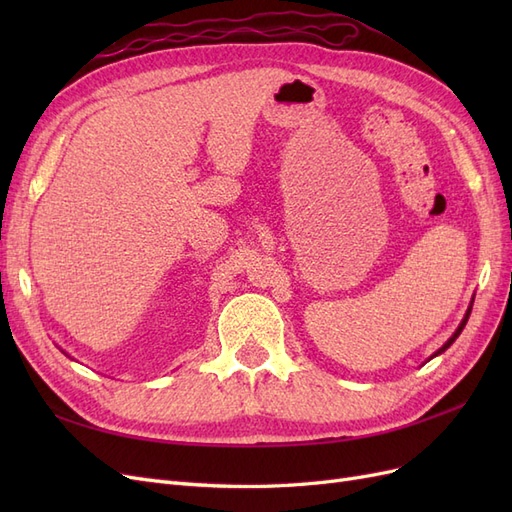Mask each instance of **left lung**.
<instances>
[{"mask_svg":"<svg viewBox=\"0 0 512 512\" xmlns=\"http://www.w3.org/2000/svg\"><path fill=\"white\" fill-rule=\"evenodd\" d=\"M472 303H474V299H472ZM470 312H472V305H470V309H468V312H466V316H463V320H461V324H459V327H457V331L453 333V337L451 339H448V342L438 350V352H433V356H438V354H442L446 348H451V344L455 342V339L459 337V333L463 331V327H466V322H468V318H470ZM433 356H429V359H433Z\"/></svg>","mask_w":512,"mask_h":512,"instance_id":"8db88e82","label":"left lung"}]
</instances>
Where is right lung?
<instances>
[{
  "label": "right lung",
  "mask_w": 512,
  "mask_h": 512,
  "mask_svg": "<svg viewBox=\"0 0 512 512\" xmlns=\"http://www.w3.org/2000/svg\"><path fill=\"white\" fill-rule=\"evenodd\" d=\"M64 354H66V352H64Z\"/></svg>",
  "instance_id": "obj_1"
}]
</instances>
